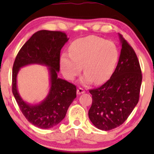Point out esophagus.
Returning <instances> with one entry per match:
<instances>
[{"label": "esophagus", "instance_id": "esophagus-1", "mask_svg": "<svg viewBox=\"0 0 154 154\" xmlns=\"http://www.w3.org/2000/svg\"><path fill=\"white\" fill-rule=\"evenodd\" d=\"M85 90L83 89V88H79V89L77 90V94H83V93H85Z\"/></svg>", "mask_w": 154, "mask_h": 154}]
</instances>
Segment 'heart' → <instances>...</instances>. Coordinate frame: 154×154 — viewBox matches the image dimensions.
Instances as JSON below:
<instances>
[{
  "mask_svg": "<svg viewBox=\"0 0 154 154\" xmlns=\"http://www.w3.org/2000/svg\"><path fill=\"white\" fill-rule=\"evenodd\" d=\"M69 54L63 53L60 64L64 76L73 81L80 74L83 66L85 72L80 82L84 85L94 81L101 84L108 81L115 70L119 51L111 41L89 35L73 41Z\"/></svg>",
  "mask_w": 154,
  "mask_h": 154,
  "instance_id": "obj_1",
  "label": "heart"
}]
</instances>
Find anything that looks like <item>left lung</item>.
Masks as SVG:
<instances>
[{"label":"left lung","mask_w":154,"mask_h":154,"mask_svg":"<svg viewBox=\"0 0 154 154\" xmlns=\"http://www.w3.org/2000/svg\"><path fill=\"white\" fill-rule=\"evenodd\" d=\"M121 54L110 79L100 88L90 90L92 104L88 116L102 130H112L126 121L140 98L142 75L134 50L119 33Z\"/></svg>","instance_id":"1"}]
</instances>
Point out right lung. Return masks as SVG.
Returning a JSON list of instances; mask_svg holds the SVG:
<instances>
[{"label": "right lung", "mask_w": 154, "mask_h": 154, "mask_svg": "<svg viewBox=\"0 0 154 154\" xmlns=\"http://www.w3.org/2000/svg\"><path fill=\"white\" fill-rule=\"evenodd\" d=\"M66 33L41 30L35 33L22 46L12 68V93L25 118L33 125L42 129L54 127L64 119L69 106L76 97V87L58 78L60 51L68 41ZM40 64L48 67L50 90L38 104L23 100L17 89V75L27 65Z\"/></svg>", "instance_id": "1"}]
</instances>
